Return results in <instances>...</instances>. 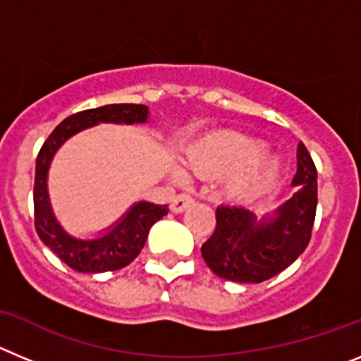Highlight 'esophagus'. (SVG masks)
<instances>
[{"label":"esophagus","mask_w":361,"mask_h":361,"mask_svg":"<svg viewBox=\"0 0 361 361\" xmlns=\"http://www.w3.org/2000/svg\"><path fill=\"white\" fill-rule=\"evenodd\" d=\"M191 202H193V199H191L190 195H186V193H180V195H177L173 200H171L170 209L173 213H183Z\"/></svg>","instance_id":"esophagus-1"}]
</instances>
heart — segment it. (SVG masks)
<instances>
[{"label":"heart","mask_w":361,"mask_h":361,"mask_svg":"<svg viewBox=\"0 0 361 361\" xmlns=\"http://www.w3.org/2000/svg\"><path fill=\"white\" fill-rule=\"evenodd\" d=\"M262 152L264 142L222 130L193 142L186 152V164L197 173H224L222 195L233 202H247L269 191L280 177L279 162Z\"/></svg>","instance_id":"obj_1"}]
</instances>
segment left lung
Listing matches in <instances>:
<instances>
[{
	"instance_id": "left-lung-1",
	"label": "left lung",
	"mask_w": 361,
	"mask_h": 361,
	"mask_svg": "<svg viewBox=\"0 0 361 361\" xmlns=\"http://www.w3.org/2000/svg\"><path fill=\"white\" fill-rule=\"evenodd\" d=\"M295 193L282 206L257 219L244 206H219L216 228L202 244V258L216 276L260 283L291 266L311 240L317 215V168L304 142L296 149Z\"/></svg>"
}]
</instances>
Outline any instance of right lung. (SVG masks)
Here are the masks:
<instances>
[{"instance_id":"1","label":"right lung","mask_w":361,"mask_h":361,"mask_svg":"<svg viewBox=\"0 0 361 361\" xmlns=\"http://www.w3.org/2000/svg\"><path fill=\"white\" fill-rule=\"evenodd\" d=\"M149 110L145 104H106L101 108L79 111L66 117L41 146L36 159L34 180V220L43 244L54 251L63 262L79 273H104L126 267L145 247L149 228L168 213L166 206L135 202L117 222L95 235L94 238L73 237L59 224L54 215L49 195V170L54 155L70 137L101 123L142 124L148 121Z\"/></svg>"}]
</instances>
